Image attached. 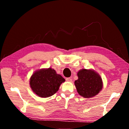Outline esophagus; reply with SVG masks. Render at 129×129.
I'll return each instance as SVG.
<instances>
[{
	"instance_id": "1",
	"label": "esophagus",
	"mask_w": 129,
	"mask_h": 129,
	"mask_svg": "<svg viewBox=\"0 0 129 129\" xmlns=\"http://www.w3.org/2000/svg\"><path fill=\"white\" fill-rule=\"evenodd\" d=\"M65 80H66V81H69V82H71L72 81V78H70V77L66 78H65Z\"/></svg>"
}]
</instances>
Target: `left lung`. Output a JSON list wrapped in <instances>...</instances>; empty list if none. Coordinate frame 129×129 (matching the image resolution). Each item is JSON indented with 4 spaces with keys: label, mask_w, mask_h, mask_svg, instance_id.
<instances>
[{
    "label": "left lung",
    "mask_w": 129,
    "mask_h": 129,
    "mask_svg": "<svg viewBox=\"0 0 129 129\" xmlns=\"http://www.w3.org/2000/svg\"><path fill=\"white\" fill-rule=\"evenodd\" d=\"M75 84L78 93L84 98H91L99 94L102 88V78L93 70L82 69L77 73Z\"/></svg>",
    "instance_id": "8db88e82"
}]
</instances>
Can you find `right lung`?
<instances>
[{"label":"right lung","mask_w":129,"mask_h":129,"mask_svg":"<svg viewBox=\"0 0 129 129\" xmlns=\"http://www.w3.org/2000/svg\"><path fill=\"white\" fill-rule=\"evenodd\" d=\"M64 81L65 79L61 76L49 68L35 72L30 78V86L39 97L46 98L55 94Z\"/></svg>","instance_id":"1"}]
</instances>
